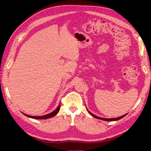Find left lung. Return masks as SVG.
<instances>
[{
  "mask_svg": "<svg viewBox=\"0 0 151 151\" xmlns=\"http://www.w3.org/2000/svg\"><path fill=\"white\" fill-rule=\"evenodd\" d=\"M87 111H88L89 113H90L92 116H93V117H94V118L98 119H101V120H103V121H118V120L121 119H122V118H123V117L126 116V114H124L123 116H120V117H117V118H113V119H104V118H101V117H99V116H96L95 114L91 113V112L90 111H89L88 110H87Z\"/></svg>",
  "mask_w": 151,
  "mask_h": 151,
  "instance_id": "obj_1",
  "label": "left lung"
}]
</instances>
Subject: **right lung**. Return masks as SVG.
<instances>
[{
	"label": "right lung",
	"instance_id": "right-lung-1",
	"mask_svg": "<svg viewBox=\"0 0 151 151\" xmlns=\"http://www.w3.org/2000/svg\"><path fill=\"white\" fill-rule=\"evenodd\" d=\"M60 104L58 106V107L57 109H56L54 111H52V112H50V113L48 114H46V115H43V116H30V115H28V114H24L25 116H27L28 117H30V118H32V119H49V118H51V117L54 116H55L56 114H57L58 111H59L60 110Z\"/></svg>",
	"mask_w": 151,
	"mask_h": 151
}]
</instances>
